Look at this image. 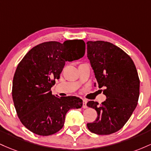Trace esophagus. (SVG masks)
Instances as JSON below:
<instances>
[{"label": "esophagus", "instance_id": "esophagus-1", "mask_svg": "<svg viewBox=\"0 0 151 151\" xmlns=\"http://www.w3.org/2000/svg\"><path fill=\"white\" fill-rule=\"evenodd\" d=\"M83 108H87L88 106H87V101H86V99H83Z\"/></svg>", "mask_w": 151, "mask_h": 151}]
</instances>
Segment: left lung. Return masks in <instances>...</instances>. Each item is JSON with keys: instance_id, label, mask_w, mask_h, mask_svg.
Wrapping results in <instances>:
<instances>
[{"instance_id": "8db88e82", "label": "left lung", "mask_w": 151, "mask_h": 151, "mask_svg": "<svg viewBox=\"0 0 151 151\" xmlns=\"http://www.w3.org/2000/svg\"><path fill=\"white\" fill-rule=\"evenodd\" d=\"M87 56L99 88L106 100L98 105L88 101L87 106L98 113L96 120L87 123L98 135H109L122 128L138 104L140 80L133 60L122 49L102 40L87 42Z\"/></svg>"}]
</instances>
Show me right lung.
<instances>
[{
	"instance_id": "obj_1",
	"label": "right lung",
	"mask_w": 151,
	"mask_h": 151,
	"mask_svg": "<svg viewBox=\"0 0 151 151\" xmlns=\"http://www.w3.org/2000/svg\"><path fill=\"white\" fill-rule=\"evenodd\" d=\"M85 50L83 40L45 42L30 49L18 65L13 81V103L20 121L33 133L46 136L57 133L68 111L82 107L80 98L55 96L50 89L65 62L80 59Z\"/></svg>"
}]
</instances>
